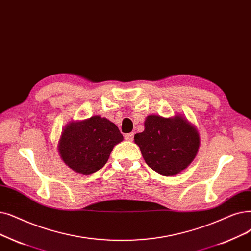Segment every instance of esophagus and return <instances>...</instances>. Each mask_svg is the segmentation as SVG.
I'll return each mask as SVG.
<instances>
[{
  "instance_id": "esophagus-1",
  "label": "esophagus",
  "mask_w": 251,
  "mask_h": 251,
  "mask_svg": "<svg viewBox=\"0 0 251 251\" xmlns=\"http://www.w3.org/2000/svg\"><path fill=\"white\" fill-rule=\"evenodd\" d=\"M133 137H134V133L131 132V133H127L124 135V138L128 141H132L133 140Z\"/></svg>"
}]
</instances>
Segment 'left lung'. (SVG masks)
<instances>
[{"label": "left lung", "instance_id": "left-lung-1", "mask_svg": "<svg viewBox=\"0 0 251 251\" xmlns=\"http://www.w3.org/2000/svg\"><path fill=\"white\" fill-rule=\"evenodd\" d=\"M134 141L148 166L162 176H174L186 169L200 146L198 131L180 116H149L145 130L134 135Z\"/></svg>", "mask_w": 251, "mask_h": 251}]
</instances>
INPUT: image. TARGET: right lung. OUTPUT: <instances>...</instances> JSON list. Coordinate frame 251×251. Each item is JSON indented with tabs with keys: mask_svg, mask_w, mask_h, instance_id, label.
<instances>
[{
	"mask_svg": "<svg viewBox=\"0 0 251 251\" xmlns=\"http://www.w3.org/2000/svg\"><path fill=\"white\" fill-rule=\"evenodd\" d=\"M123 140L119 128L100 116L71 123L63 130L58 151L70 168L82 174L101 169L113 148Z\"/></svg>",
	"mask_w": 251,
	"mask_h": 251,
	"instance_id": "1",
	"label": "right lung"
}]
</instances>
